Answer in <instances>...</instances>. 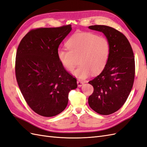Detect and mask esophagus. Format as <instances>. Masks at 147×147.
<instances>
[{
  "label": "esophagus",
  "instance_id": "esophagus-1",
  "mask_svg": "<svg viewBox=\"0 0 147 147\" xmlns=\"http://www.w3.org/2000/svg\"><path fill=\"white\" fill-rule=\"evenodd\" d=\"M77 85H78V87H81L82 86L84 85V82H82V81L80 80H78L77 82Z\"/></svg>",
  "mask_w": 147,
  "mask_h": 147
}]
</instances>
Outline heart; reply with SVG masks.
Returning <instances> with one entry per match:
<instances>
[{
	"label": "heart",
	"mask_w": 147,
	"mask_h": 147,
	"mask_svg": "<svg viewBox=\"0 0 147 147\" xmlns=\"http://www.w3.org/2000/svg\"><path fill=\"white\" fill-rule=\"evenodd\" d=\"M68 49H59L57 52L58 59L68 71H72L78 58L80 66L72 74L78 78L88 77L90 71L97 74L105 67L110 51L107 38L91 32H77L68 39Z\"/></svg>",
	"instance_id": "obj_1"
}]
</instances>
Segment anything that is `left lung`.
I'll return each instance as SVG.
<instances>
[{
    "label": "left lung",
    "instance_id": "1",
    "mask_svg": "<svg viewBox=\"0 0 147 147\" xmlns=\"http://www.w3.org/2000/svg\"><path fill=\"white\" fill-rule=\"evenodd\" d=\"M88 28L102 32L110 45L104 69L98 76L88 82L94 88L88 97V105L100 115H110L123 106L133 87L134 52L126 37L115 28L98 25L89 26Z\"/></svg>",
    "mask_w": 147,
    "mask_h": 147
}]
</instances>
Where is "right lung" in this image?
I'll return each mask as SVG.
<instances>
[{
  "label": "right lung",
  "instance_id": "right-lung-1",
  "mask_svg": "<svg viewBox=\"0 0 147 147\" xmlns=\"http://www.w3.org/2000/svg\"><path fill=\"white\" fill-rule=\"evenodd\" d=\"M71 30L70 25L40 28L27 33L18 47L16 76L24 99L35 113L51 117L66 108L68 95L77 80L64 69L57 55Z\"/></svg>",
  "mask_w": 147,
  "mask_h": 147
}]
</instances>
